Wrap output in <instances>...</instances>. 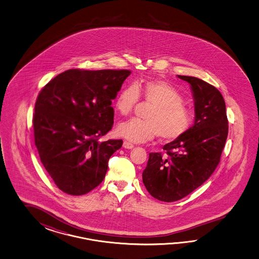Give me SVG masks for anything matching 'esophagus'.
Returning <instances> with one entry per match:
<instances>
[{"instance_id":"1","label":"esophagus","mask_w":259,"mask_h":259,"mask_svg":"<svg viewBox=\"0 0 259 259\" xmlns=\"http://www.w3.org/2000/svg\"><path fill=\"white\" fill-rule=\"evenodd\" d=\"M123 147L125 149H132V148H134V144L131 143V142H129V141H125L123 142Z\"/></svg>"}]
</instances>
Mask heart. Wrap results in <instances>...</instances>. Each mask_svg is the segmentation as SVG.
I'll return each instance as SVG.
<instances>
[{
  "label": "heart",
  "instance_id": "1",
  "mask_svg": "<svg viewBox=\"0 0 259 259\" xmlns=\"http://www.w3.org/2000/svg\"><path fill=\"white\" fill-rule=\"evenodd\" d=\"M153 105L145 116L146 120L130 119L118 124L117 133L134 142L150 141L158 135L164 141L179 140L187 133L193 123L192 111L183 105V98L163 80H146L123 87L115 100V109L121 116L133 112L140 100Z\"/></svg>",
  "mask_w": 259,
  "mask_h": 259
}]
</instances>
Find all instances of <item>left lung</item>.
Segmentation results:
<instances>
[{
  "mask_svg": "<svg viewBox=\"0 0 259 259\" xmlns=\"http://www.w3.org/2000/svg\"><path fill=\"white\" fill-rule=\"evenodd\" d=\"M194 98L195 121L187 133L163 146L166 156L150 153L142 181L150 195L172 202L207 181L220 161L227 140L226 105L220 91L200 78L178 75Z\"/></svg>",
  "mask_w": 259,
  "mask_h": 259,
  "instance_id": "left-lung-1",
  "label": "left lung"
}]
</instances>
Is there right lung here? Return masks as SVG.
<instances>
[{
  "label": "right lung",
  "instance_id": "add662e5",
  "mask_svg": "<svg viewBox=\"0 0 259 259\" xmlns=\"http://www.w3.org/2000/svg\"><path fill=\"white\" fill-rule=\"evenodd\" d=\"M129 70L69 69L44 87L33 117L35 145L57 187L81 196L104 180L121 140L100 141L114 123L112 101Z\"/></svg>",
  "mask_w": 259,
  "mask_h": 259
}]
</instances>
